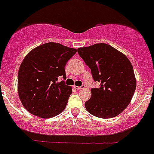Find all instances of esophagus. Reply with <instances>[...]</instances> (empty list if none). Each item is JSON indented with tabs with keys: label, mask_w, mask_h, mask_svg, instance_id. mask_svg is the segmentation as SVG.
<instances>
[{
	"label": "esophagus",
	"mask_w": 154,
	"mask_h": 154,
	"mask_svg": "<svg viewBox=\"0 0 154 154\" xmlns=\"http://www.w3.org/2000/svg\"><path fill=\"white\" fill-rule=\"evenodd\" d=\"M74 88L77 89V90H81V89L85 88V85H82V86H80V87H78V86H74Z\"/></svg>",
	"instance_id": "obj_1"
}]
</instances>
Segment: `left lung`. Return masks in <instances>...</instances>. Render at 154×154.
Here are the masks:
<instances>
[{"instance_id":"left-lung-1","label":"left lung","mask_w":154,"mask_h":154,"mask_svg":"<svg viewBox=\"0 0 154 154\" xmlns=\"http://www.w3.org/2000/svg\"><path fill=\"white\" fill-rule=\"evenodd\" d=\"M91 69L93 79L100 82L91 90V99L85 103L93 116L103 119L114 117L123 112L136 88L134 69L127 56L107 44H95L77 48Z\"/></svg>"}]
</instances>
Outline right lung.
Listing matches in <instances>:
<instances>
[{
	"label": "right lung",
	"mask_w": 154,
	"mask_h": 154,
	"mask_svg": "<svg viewBox=\"0 0 154 154\" xmlns=\"http://www.w3.org/2000/svg\"><path fill=\"white\" fill-rule=\"evenodd\" d=\"M76 52L77 49L49 42L26 55L18 73V93L27 111L51 118L64 110L72 88L59 79L66 78L65 66Z\"/></svg>",
	"instance_id": "1"
}]
</instances>
